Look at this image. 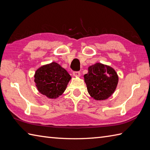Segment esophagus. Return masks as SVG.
Segmentation results:
<instances>
[{"instance_id":"34e87169","label":"esophagus","mask_w":150,"mask_h":150,"mask_svg":"<svg viewBox=\"0 0 150 150\" xmlns=\"http://www.w3.org/2000/svg\"><path fill=\"white\" fill-rule=\"evenodd\" d=\"M73 76H75V77H79L80 76V72L78 71L73 72Z\"/></svg>"}]
</instances>
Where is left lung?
Returning a JSON list of instances; mask_svg holds the SVG:
<instances>
[{"instance_id":"obj_1","label":"left lung","mask_w":150,"mask_h":150,"mask_svg":"<svg viewBox=\"0 0 150 150\" xmlns=\"http://www.w3.org/2000/svg\"><path fill=\"white\" fill-rule=\"evenodd\" d=\"M84 80L90 96L96 100L108 99L114 93L118 82L117 73L111 67L96 63L88 68Z\"/></svg>"}]
</instances>
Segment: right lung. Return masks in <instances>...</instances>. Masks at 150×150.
I'll return each mask as SVG.
<instances>
[{
	"mask_svg": "<svg viewBox=\"0 0 150 150\" xmlns=\"http://www.w3.org/2000/svg\"><path fill=\"white\" fill-rule=\"evenodd\" d=\"M34 78L39 93L48 98L56 99L65 91L71 76L59 64L52 62L39 67Z\"/></svg>",
	"mask_w": 150,
	"mask_h": 150,
	"instance_id": "obj_1",
	"label": "right lung"
}]
</instances>
